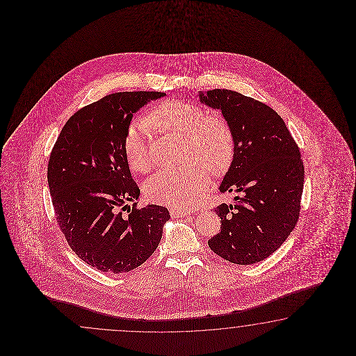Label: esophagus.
<instances>
[{
	"label": "esophagus",
	"mask_w": 356,
	"mask_h": 356,
	"mask_svg": "<svg viewBox=\"0 0 356 356\" xmlns=\"http://www.w3.org/2000/svg\"><path fill=\"white\" fill-rule=\"evenodd\" d=\"M189 211H186V210H170V215L173 216V218H181V216H187L188 215Z\"/></svg>",
	"instance_id": "esophagus-1"
}]
</instances>
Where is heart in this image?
I'll return each mask as SVG.
<instances>
[{
    "mask_svg": "<svg viewBox=\"0 0 356 356\" xmlns=\"http://www.w3.org/2000/svg\"><path fill=\"white\" fill-rule=\"evenodd\" d=\"M152 127L181 137L184 164L173 170H160L145 181V196L155 204L187 210L200 204L210 188V173H227L234 159L233 129L222 117L209 115L204 106L172 100L156 106L147 117ZM129 168L146 173L152 159L146 144V126L129 124L123 140Z\"/></svg>",
    "mask_w": 356,
    "mask_h": 356,
    "instance_id": "b5f03b06",
    "label": "heart"
}]
</instances>
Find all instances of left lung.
Listing matches in <instances>:
<instances>
[{
	"label": "left lung",
	"instance_id": "obj_1",
	"mask_svg": "<svg viewBox=\"0 0 356 356\" xmlns=\"http://www.w3.org/2000/svg\"><path fill=\"white\" fill-rule=\"evenodd\" d=\"M198 97L221 111L235 144L219 189L236 196L234 204L215 209L221 230L209 247L232 264H257L280 248L299 219L304 186L299 147L284 120L265 103L227 89L200 91Z\"/></svg>",
	"mask_w": 356,
	"mask_h": 356
}]
</instances>
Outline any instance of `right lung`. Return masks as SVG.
Returning <instances> with one entry per match:
<instances>
[{
    "label": "right lung",
    "mask_w": 356,
    "mask_h": 356,
    "mask_svg": "<svg viewBox=\"0 0 356 356\" xmlns=\"http://www.w3.org/2000/svg\"><path fill=\"white\" fill-rule=\"evenodd\" d=\"M160 91L109 94L77 111L63 126L48 161L56 220L68 245L86 265L123 273L143 265L159 245L170 219L167 207L137 209L123 140L134 113ZM126 200L134 202L123 214Z\"/></svg>",
    "instance_id": "add662e5"
}]
</instances>
